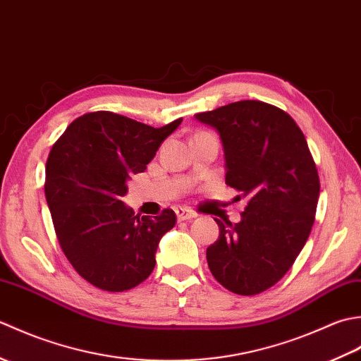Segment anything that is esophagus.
<instances>
[{
  "label": "esophagus",
  "mask_w": 361,
  "mask_h": 361,
  "mask_svg": "<svg viewBox=\"0 0 361 361\" xmlns=\"http://www.w3.org/2000/svg\"><path fill=\"white\" fill-rule=\"evenodd\" d=\"M175 214H176V219H178L180 221L190 220V219H195L197 217V214L194 211L188 209V208H176Z\"/></svg>",
  "instance_id": "esophagus-1"
}]
</instances>
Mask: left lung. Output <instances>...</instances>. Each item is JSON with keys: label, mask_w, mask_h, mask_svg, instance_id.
Returning a JSON list of instances; mask_svg holds the SVG:
<instances>
[{"label": "left lung", "mask_w": 361, "mask_h": 361, "mask_svg": "<svg viewBox=\"0 0 361 361\" xmlns=\"http://www.w3.org/2000/svg\"><path fill=\"white\" fill-rule=\"evenodd\" d=\"M195 118L217 130L226 185L248 202L239 224L216 219L220 234L206 250L209 270L235 295L262 293L309 239L319 197L315 161L301 128L274 105L240 101Z\"/></svg>", "instance_id": "left-lung-1"}]
</instances>
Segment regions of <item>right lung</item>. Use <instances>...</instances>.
Wrapping results in <instances>:
<instances>
[{"instance_id":"obj_1","label":"right lung","mask_w":361,"mask_h":361,"mask_svg":"<svg viewBox=\"0 0 361 361\" xmlns=\"http://www.w3.org/2000/svg\"><path fill=\"white\" fill-rule=\"evenodd\" d=\"M183 118L150 127L111 111L73 121L46 161L44 195L66 259L83 279L106 291L136 287L155 268L158 243L176 216L133 212L122 197Z\"/></svg>"}]
</instances>
